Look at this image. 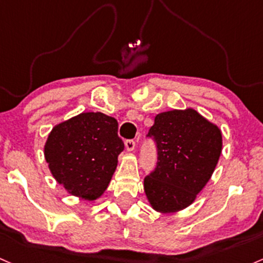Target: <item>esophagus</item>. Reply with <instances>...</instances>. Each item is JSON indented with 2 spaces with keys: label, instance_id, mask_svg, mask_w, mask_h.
<instances>
[{
  "label": "esophagus",
  "instance_id": "34e87169",
  "mask_svg": "<svg viewBox=\"0 0 263 263\" xmlns=\"http://www.w3.org/2000/svg\"><path fill=\"white\" fill-rule=\"evenodd\" d=\"M125 146H126L127 151L132 152L135 149V147H136V143H135L134 140H127L125 142Z\"/></svg>",
  "mask_w": 263,
  "mask_h": 263
}]
</instances>
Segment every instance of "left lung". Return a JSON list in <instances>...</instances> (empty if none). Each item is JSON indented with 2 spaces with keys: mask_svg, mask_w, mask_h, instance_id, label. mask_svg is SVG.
I'll use <instances>...</instances> for the list:
<instances>
[{
  "mask_svg": "<svg viewBox=\"0 0 263 263\" xmlns=\"http://www.w3.org/2000/svg\"><path fill=\"white\" fill-rule=\"evenodd\" d=\"M149 136L157 143V167L143 181L156 212L187 209L210 181L222 152V132L191 107L156 115Z\"/></svg>",
  "mask_w": 263,
  "mask_h": 263,
  "instance_id": "obj_1",
  "label": "left lung"
}]
</instances>
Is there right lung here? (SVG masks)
<instances>
[{
    "label": "right lung",
    "mask_w": 263,
    "mask_h": 263,
    "mask_svg": "<svg viewBox=\"0 0 263 263\" xmlns=\"http://www.w3.org/2000/svg\"><path fill=\"white\" fill-rule=\"evenodd\" d=\"M117 132L116 118L102 112H82L57 123L43 147L56 182L80 200L100 198L125 148Z\"/></svg>",
    "instance_id": "add662e5"
}]
</instances>
